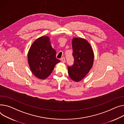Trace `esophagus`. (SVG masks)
I'll return each mask as SVG.
<instances>
[{
    "label": "esophagus",
    "mask_w": 124,
    "mask_h": 124,
    "mask_svg": "<svg viewBox=\"0 0 124 124\" xmlns=\"http://www.w3.org/2000/svg\"><path fill=\"white\" fill-rule=\"evenodd\" d=\"M61 60V61H62L63 63H65V62H66V60H65V58L64 57L62 58Z\"/></svg>",
    "instance_id": "1"
}]
</instances>
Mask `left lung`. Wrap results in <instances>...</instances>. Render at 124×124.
<instances>
[{
  "label": "left lung",
  "instance_id": "obj_1",
  "mask_svg": "<svg viewBox=\"0 0 124 124\" xmlns=\"http://www.w3.org/2000/svg\"><path fill=\"white\" fill-rule=\"evenodd\" d=\"M72 44L74 62L72 66L68 67V75L74 81L79 82L92 68L94 52L91 45L84 38L74 37Z\"/></svg>",
  "mask_w": 124,
  "mask_h": 124
}]
</instances>
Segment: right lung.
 I'll use <instances>...</instances> for the list:
<instances>
[{"label":"right lung","mask_w":124,"mask_h":124,"mask_svg":"<svg viewBox=\"0 0 124 124\" xmlns=\"http://www.w3.org/2000/svg\"><path fill=\"white\" fill-rule=\"evenodd\" d=\"M30 70L37 78L43 80L51 74L56 64L60 61L56 58V52L51 44L50 37L42 36L34 41L28 52Z\"/></svg>","instance_id":"obj_1"}]
</instances>
